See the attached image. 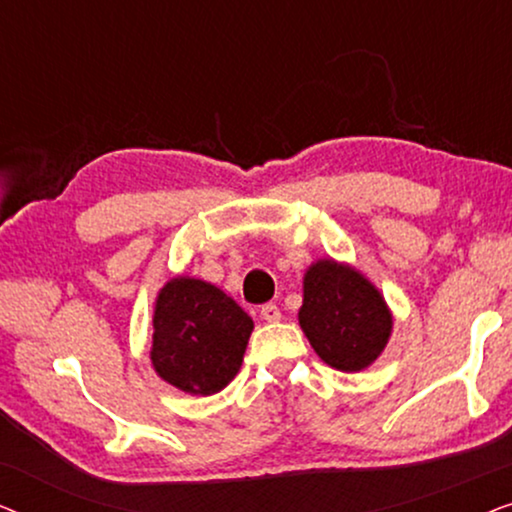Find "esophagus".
Returning <instances> with one entry per match:
<instances>
[{
  "label": "esophagus",
  "instance_id": "1",
  "mask_svg": "<svg viewBox=\"0 0 512 512\" xmlns=\"http://www.w3.org/2000/svg\"><path fill=\"white\" fill-rule=\"evenodd\" d=\"M261 319H263V321H268V324H277V321L282 319V312H279V307H277V305L268 303V305H263V307H261Z\"/></svg>",
  "mask_w": 512,
  "mask_h": 512
}]
</instances>
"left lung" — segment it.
<instances>
[{"label": "left lung", "instance_id": "1", "mask_svg": "<svg viewBox=\"0 0 512 512\" xmlns=\"http://www.w3.org/2000/svg\"><path fill=\"white\" fill-rule=\"evenodd\" d=\"M298 324L326 366L359 373L380 359L394 331V314L361 270L319 258L305 270Z\"/></svg>", "mask_w": 512, "mask_h": 512}]
</instances>
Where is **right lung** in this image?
Here are the masks:
<instances>
[{
    "label": "right lung",
    "mask_w": 512,
    "mask_h": 512,
    "mask_svg": "<svg viewBox=\"0 0 512 512\" xmlns=\"http://www.w3.org/2000/svg\"><path fill=\"white\" fill-rule=\"evenodd\" d=\"M254 321L219 286L177 275L153 305L151 366L191 396H212L240 373Z\"/></svg>",
    "instance_id": "add662e5"
}]
</instances>
